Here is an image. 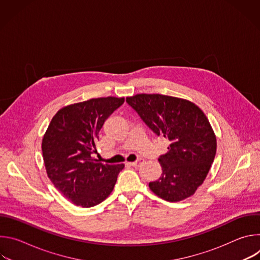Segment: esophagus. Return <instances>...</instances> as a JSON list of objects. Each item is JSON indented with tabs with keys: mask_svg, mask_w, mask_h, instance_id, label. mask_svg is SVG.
Here are the masks:
<instances>
[{
	"mask_svg": "<svg viewBox=\"0 0 260 260\" xmlns=\"http://www.w3.org/2000/svg\"><path fill=\"white\" fill-rule=\"evenodd\" d=\"M143 161V158H138L137 160H135V161H133V162H129V165L132 166V167H135V168H137V167H139L140 165H141V162Z\"/></svg>",
	"mask_w": 260,
	"mask_h": 260,
	"instance_id": "1",
	"label": "esophagus"
}]
</instances>
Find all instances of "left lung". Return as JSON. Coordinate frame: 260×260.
<instances>
[{"mask_svg": "<svg viewBox=\"0 0 260 260\" xmlns=\"http://www.w3.org/2000/svg\"><path fill=\"white\" fill-rule=\"evenodd\" d=\"M126 103L158 137L170 141L159 156L162 174L150 189L168 202L191 197L206 179L217 149L210 122L193 103L164 94H137Z\"/></svg>", "mask_w": 260, "mask_h": 260, "instance_id": "1", "label": "left lung"}]
</instances>
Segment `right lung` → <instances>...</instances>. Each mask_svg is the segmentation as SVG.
<instances>
[{"mask_svg":"<svg viewBox=\"0 0 260 260\" xmlns=\"http://www.w3.org/2000/svg\"><path fill=\"white\" fill-rule=\"evenodd\" d=\"M123 98H99L67 106L53 116L42 141L47 175L74 205L90 208L112 192L124 165L102 164L92 157L106 119Z\"/></svg>","mask_w":260,"mask_h":260,"instance_id":"add662e5","label":"right lung"}]
</instances>
